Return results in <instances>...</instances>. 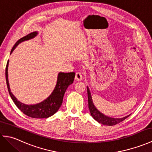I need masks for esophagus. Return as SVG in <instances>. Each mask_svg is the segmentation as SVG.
Listing matches in <instances>:
<instances>
[{
  "mask_svg": "<svg viewBox=\"0 0 152 152\" xmlns=\"http://www.w3.org/2000/svg\"><path fill=\"white\" fill-rule=\"evenodd\" d=\"M75 79L77 80V81H81L83 79V74L82 72H77L76 73V76H75Z\"/></svg>",
  "mask_w": 152,
  "mask_h": 152,
  "instance_id": "1",
  "label": "esophagus"
}]
</instances>
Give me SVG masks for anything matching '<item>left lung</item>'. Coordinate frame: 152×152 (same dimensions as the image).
<instances>
[{
    "instance_id": "obj_1",
    "label": "left lung",
    "mask_w": 152,
    "mask_h": 152,
    "mask_svg": "<svg viewBox=\"0 0 152 152\" xmlns=\"http://www.w3.org/2000/svg\"><path fill=\"white\" fill-rule=\"evenodd\" d=\"M87 90H88V106L90 113L92 117L94 118L96 121H98L100 124L105 125H109L112 126L115 125L116 124H118L119 123L123 121L127 118L128 116H126L123 118H112L108 117L104 114H102L101 112H100L96 108L95 106H94L92 101V97L91 95V93L89 91V89L88 87H87Z\"/></svg>"
}]
</instances>
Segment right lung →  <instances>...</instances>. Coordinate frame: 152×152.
<instances>
[{
  "instance_id": "obj_1",
  "label": "right lung",
  "mask_w": 152,
  "mask_h": 152,
  "mask_svg": "<svg viewBox=\"0 0 152 152\" xmlns=\"http://www.w3.org/2000/svg\"><path fill=\"white\" fill-rule=\"evenodd\" d=\"M37 34V32H33L30 34H27V36L21 38L19 39L15 46L12 48L11 50V53L14 51L15 47L21 43V42L25 40H29L36 37ZM8 61L6 64V84H7L8 90L9 91V94L10 95L13 101L15 103L16 106L20 110L27 115L28 117L33 118H48L57 112L58 110L61 107L63 102V96L65 93L66 90L69 86L72 84L74 82V77H75V73L74 72H69L64 73L60 72L58 75L57 82L56 88H55L53 91L50 95L49 97L44 100L39 104L34 105H26L23 104V103L18 101L14 95L12 94L10 89L8 79Z\"/></svg>"
}]
</instances>
